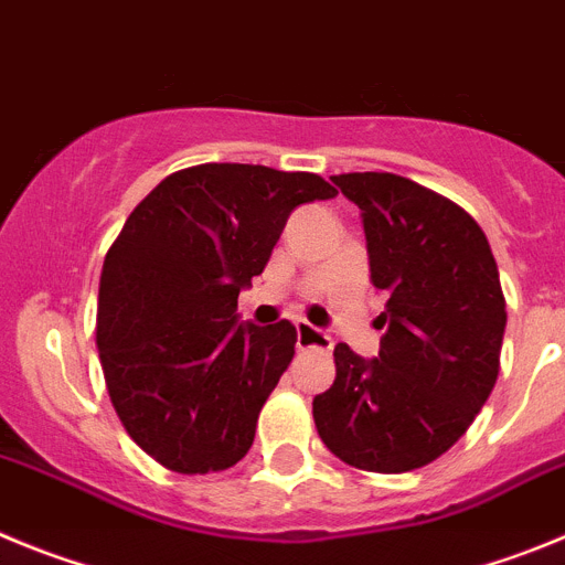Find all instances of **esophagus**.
<instances>
[{
  "instance_id": "esophagus-1",
  "label": "esophagus",
  "mask_w": 565,
  "mask_h": 565,
  "mask_svg": "<svg viewBox=\"0 0 565 565\" xmlns=\"http://www.w3.org/2000/svg\"><path fill=\"white\" fill-rule=\"evenodd\" d=\"M295 332H298V349H320V352H329V349H332V338H329L323 329L307 323V320H298V323H295Z\"/></svg>"
}]
</instances>
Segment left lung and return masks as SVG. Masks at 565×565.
<instances>
[{
  "label": "left lung",
  "mask_w": 565,
  "mask_h": 565,
  "mask_svg": "<svg viewBox=\"0 0 565 565\" xmlns=\"http://www.w3.org/2000/svg\"><path fill=\"white\" fill-rule=\"evenodd\" d=\"M360 207L371 284L388 292L380 354L334 345L315 428L345 465L408 472L456 445L498 380L507 303L484 231L445 196L396 174H338Z\"/></svg>",
  "instance_id": "left-lung-1"
}]
</instances>
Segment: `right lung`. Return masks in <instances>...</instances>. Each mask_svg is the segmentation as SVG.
<instances>
[{"mask_svg":"<svg viewBox=\"0 0 565 565\" xmlns=\"http://www.w3.org/2000/svg\"><path fill=\"white\" fill-rule=\"evenodd\" d=\"M338 194L323 177L205 162L166 177L104 258L98 352L124 428L174 472L245 459L262 405L295 354V327L238 320L289 213Z\"/></svg>","mask_w":565,"mask_h":565,"instance_id":"add662e5","label":"right lung"}]
</instances>
